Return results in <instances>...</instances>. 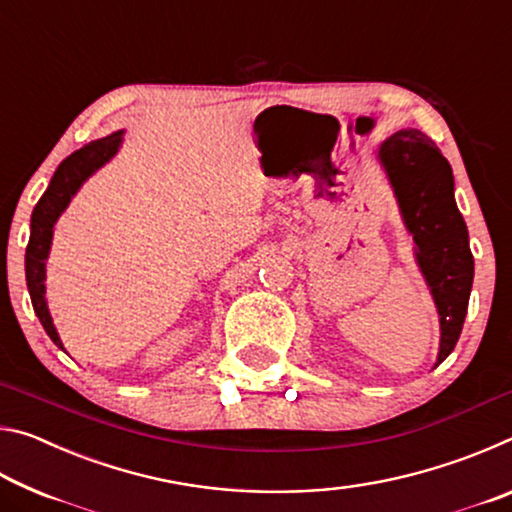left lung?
Masks as SVG:
<instances>
[{
    "label": "left lung",
    "instance_id": "1",
    "mask_svg": "<svg viewBox=\"0 0 512 512\" xmlns=\"http://www.w3.org/2000/svg\"><path fill=\"white\" fill-rule=\"evenodd\" d=\"M377 160L400 207L413 253L440 316L438 363L452 354L470 302L474 257L454 198L449 162L418 128H402L381 142Z\"/></svg>",
    "mask_w": 512,
    "mask_h": 512
}]
</instances>
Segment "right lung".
Segmentation results:
<instances>
[{"mask_svg": "<svg viewBox=\"0 0 512 512\" xmlns=\"http://www.w3.org/2000/svg\"><path fill=\"white\" fill-rule=\"evenodd\" d=\"M124 144V131H117L101 140L85 144L83 149L74 151L69 158L58 164V169L49 180L47 192L42 194L38 205L33 207L31 214V237L27 246V257H24V268H27V287L33 302V311L40 318L42 327L49 334L60 350L63 341L51 320L47 298H45V280H47V257L51 250V239H54V225L60 219V214L67 210L76 192L83 187L85 180L94 176L103 164H108L119 153Z\"/></svg>", "mask_w": 512, "mask_h": 512, "instance_id": "add662e5", "label": "right lung"}]
</instances>
